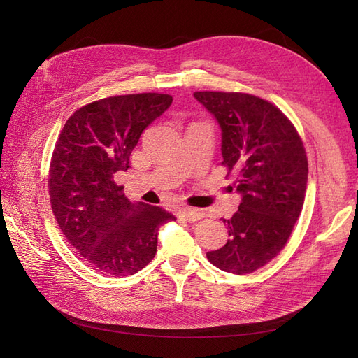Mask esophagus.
<instances>
[{
    "label": "esophagus",
    "mask_w": 358,
    "mask_h": 358,
    "mask_svg": "<svg viewBox=\"0 0 358 358\" xmlns=\"http://www.w3.org/2000/svg\"><path fill=\"white\" fill-rule=\"evenodd\" d=\"M180 216H182V218L185 220V221H188V222H196V221H199V220L203 218V213H201L200 210H197V209L185 208V209L180 210Z\"/></svg>",
    "instance_id": "1"
}]
</instances>
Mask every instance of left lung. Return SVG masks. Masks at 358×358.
Segmentation results:
<instances>
[{"instance_id":"1","label":"left lung","mask_w":358,"mask_h":358,"mask_svg":"<svg viewBox=\"0 0 358 358\" xmlns=\"http://www.w3.org/2000/svg\"><path fill=\"white\" fill-rule=\"evenodd\" d=\"M221 128L222 166L237 171L242 201L222 220L230 239L210 251L224 272L252 273L282 251L305 201L308 158L300 136L276 106L242 92H194Z\"/></svg>"}]
</instances>
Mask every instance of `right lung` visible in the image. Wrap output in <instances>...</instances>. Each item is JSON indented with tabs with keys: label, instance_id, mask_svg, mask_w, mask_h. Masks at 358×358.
I'll return each instance as SVG.
<instances>
[{
	"label": "right lung",
	"instance_id": "add662e5",
	"mask_svg": "<svg viewBox=\"0 0 358 358\" xmlns=\"http://www.w3.org/2000/svg\"><path fill=\"white\" fill-rule=\"evenodd\" d=\"M171 101L155 92L109 96L76 110L58 137L49 170L52 210L67 241L101 273L142 270L155 257L159 225L176 220L159 206L131 203L113 180Z\"/></svg>",
	"mask_w": 358,
	"mask_h": 358
}]
</instances>
